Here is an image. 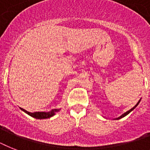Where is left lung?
<instances>
[{
    "label": "left lung",
    "instance_id": "8db88e82",
    "mask_svg": "<svg viewBox=\"0 0 150 150\" xmlns=\"http://www.w3.org/2000/svg\"><path fill=\"white\" fill-rule=\"evenodd\" d=\"M140 101H141V99H140V100H139V102H138L137 103H136V104H135V106H134V107H133L132 108V109H130V110H128V111H127V112H125V113H124L123 114H121V116H120V117H117V118H115V120H119V119L122 118V117H124L127 116V115H128V114H129V113H130V112H132V111L133 110L135 109V107H137L138 105H139V103H140Z\"/></svg>",
    "mask_w": 150,
    "mask_h": 150
}]
</instances>
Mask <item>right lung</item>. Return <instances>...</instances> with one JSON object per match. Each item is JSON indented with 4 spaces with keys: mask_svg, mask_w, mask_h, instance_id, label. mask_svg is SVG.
I'll use <instances>...</instances> for the list:
<instances>
[{
    "mask_svg": "<svg viewBox=\"0 0 150 150\" xmlns=\"http://www.w3.org/2000/svg\"><path fill=\"white\" fill-rule=\"evenodd\" d=\"M22 110V111H24L25 113H26L28 115L33 117L34 118L36 119H46V118H50L51 117H53L54 115H55L56 112L59 111L61 109H54L50 110L49 112H34V113H31V112H29L25 110V109H22V108H20Z\"/></svg>",
    "mask_w": 150,
    "mask_h": 150,
    "instance_id": "add662e5",
    "label": "right lung"
}]
</instances>
